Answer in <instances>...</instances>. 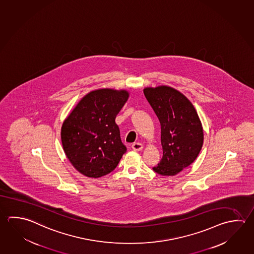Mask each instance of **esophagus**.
Here are the masks:
<instances>
[{
    "instance_id": "34e87169",
    "label": "esophagus",
    "mask_w": 254,
    "mask_h": 254,
    "mask_svg": "<svg viewBox=\"0 0 254 254\" xmlns=\"http://www.w3.org/2000/svg\"><path fill=\"white\" fill-rule=\"evenodd\" d=\"M131 147H132L133 150H135V151H139V150H142L143 145L141 143H139V142H135V143L132 144Z\"/></svg>"
}]
</instances>
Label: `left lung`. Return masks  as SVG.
<instances>
[{
    "instance_id": "8db88e82",
    "label": "left lung",
    "mask_w": 254,
    "mask_h": 254,
    "mask_svg": "<svg viewBox=\"0 0 254 254\" xmlns=\"http://www.w3.org/2000/svg\"><path fill=\"white\" fill-rule=\"evenodd\" d=\"M143 91L161 125L163 157L153 170L176 176L193 163L202 148L201 122L193 105L175 88L159 86Z\"/></svg>"
}]
</instances>
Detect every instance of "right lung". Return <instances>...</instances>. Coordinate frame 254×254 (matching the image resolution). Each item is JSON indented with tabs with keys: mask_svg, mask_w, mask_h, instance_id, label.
Listing matches in <instances>:
<instances>
[{
	"mask_svg": "<svg viewBox=\"0 0 254 254\" xmlns=\"http://www.w3.org/2000/svg\"><path fill=\"white\" fill-rule=\"evenodd\" d=\"M128 97L124 89L94 90L81 98L64 122L61 138L65 155L83 176H106L126 152L116 118Z\"/></svg>",
	"mask_w": 254,
	"mask_h": 254,
	"instance_id": "1",
	"label": "right lung"
}]
</instances>
